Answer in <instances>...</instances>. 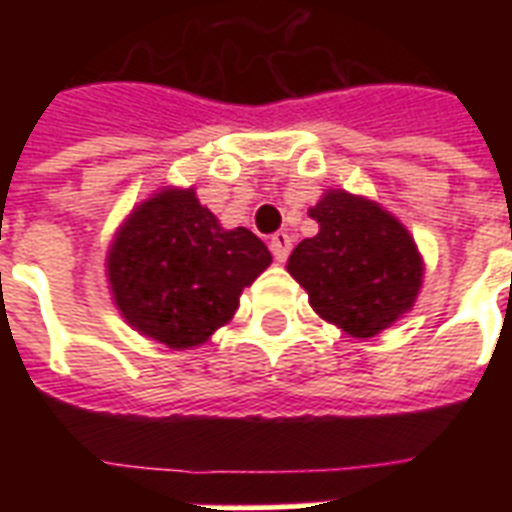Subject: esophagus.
Here are the masks:
<instances>
[{"label": "esophagus", "mask_w": 512, "mask_h": 512, "mask_svg": "<svg viewBox=\"0 0 512 512\" xmlns=\"http://www.w3.org/2000/svg\"><path fill=\"white\" fill-rule=\"evenodd\" d=\"M289 249H292V236L284 231L273 233L271 252H273V257H276V263H284V260H287Z\"/></svg>", "instance_id": "esophagus-1"}]
</instances>
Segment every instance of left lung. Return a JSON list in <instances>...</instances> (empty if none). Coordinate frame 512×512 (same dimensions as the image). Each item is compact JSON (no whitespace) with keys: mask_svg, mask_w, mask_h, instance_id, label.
Here are the masks:
<instances>
[{"mask_svg":"<svg viewBox=\"0 0 512 512\" xmlns=\"http://www.w3.org/2000/svg\"><path fill=\"white\" fill-rule=\"evenodd\" d=\"M308 215L319 233L292 249L287 271L308 292L313 311L358 340L404 319L425 276L406 225L377 201L342 188L324 191Z\"/></svg>","mask_w":512,"mask_h":512,"instance_id":"left-lung-1","label":"left lung"}]
</instances>
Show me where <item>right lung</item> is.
I'll use <instances>...</instances> for the list:
<instances>
[{"label":"right lung","instance_id":"add662e5","mask_svg":"<svg viewBox=\"0 0 512 512\" xmlns=\"http://www.w3.org/2000/svg\"><path fill=\"white\" fill-rule=\"evenodd\" d=\"M273 263L247 228H223L196 188L164 185L124 217L106 252L116 311L138 335L199 348L239 311V297Z\"/></svg>","mask_w":512,"mask_h":512}]
</instances>
